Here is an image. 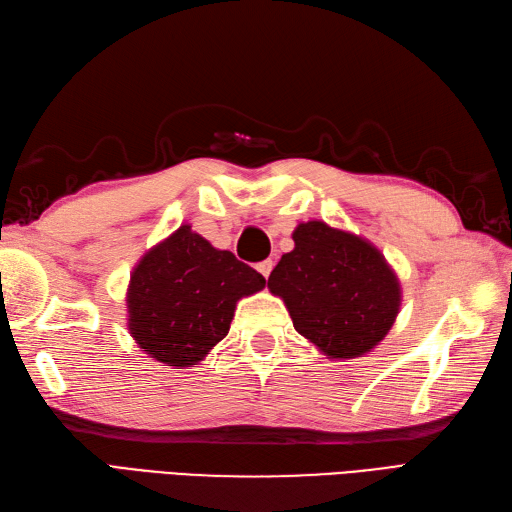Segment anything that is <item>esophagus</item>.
Wrapping results in <instances>:
<instances>
[{
	"instance_id": "esophagus-1",
	"label": "esophagus",
	"mask_w": 512,
	"mask_h": 512,
	"mask_svg": "<svg viewBox=\"0 0 512 512\" xmlns=\"http://www.w3.org/2000/svg\"><path fill=\"white\" fill-rule=\"evenodd\" d=\"M256 269H258L260 273H263L265 278H269V273H271V269H273V260H271V258L263 260V263H258V265H256Z\"/></svg>"
}]
</instances>
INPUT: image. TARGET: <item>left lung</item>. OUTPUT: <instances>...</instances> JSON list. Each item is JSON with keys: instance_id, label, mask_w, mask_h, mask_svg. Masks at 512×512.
<instances>
[{"instance_id": "left-lung-1", "label": "left lung", "mask_w": 512, "mask_h": 512, "mask_svg": "<svg viewBox=\"0 0 512 512\" xmlns=\"http://www.w3.org/2000/svg\"><path fill=\"white\" fill-rule=\"evenodd\" d=\"M293 252L267 280L295 330L328 358H358L376 347L400 313L402 289L376 245L323 221L299 223Z\"/></svg>"}]
</instances>
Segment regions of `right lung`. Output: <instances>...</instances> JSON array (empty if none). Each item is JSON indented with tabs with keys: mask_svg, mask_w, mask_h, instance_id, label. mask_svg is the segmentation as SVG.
Segmentation results:
<instances>
[{
	"mask_svg": "<svg viewBox=\"0 0 512 512\" xmlns=\"http://www.w3.org/2000/svg\"><path fill=\"white\" fill-rule=\"evenodd\" d=\"M265 278L228 249L180 226L139 260L128 286V330L149 358L197 365L228 334L236 302Z\"/></svg>",
	"mask_w": 512,
	"mask_h": 512,
	"instance_id": "right-lung-1",
	"label": "right lung"
}]
</instances>
